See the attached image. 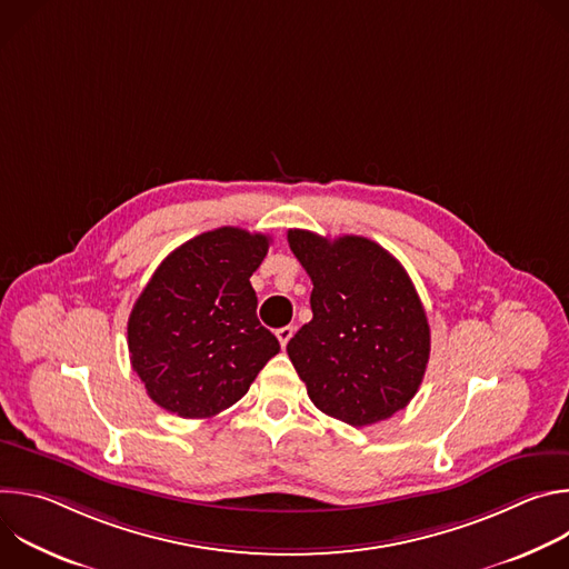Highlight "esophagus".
Masks as SVG:
<instances>
[{
	"label": "esophagus",
	"instance_id": "obj_1",
	"mask_svg": "<svg viewBox=\"0 0 569 569\" xmlns=\"http://www.w3.org/2000/svg\"><path fill=\"white\" fill-rule=\"evenodd\" d=\"M292 333H295V329L292 327H283V329H279L277 331V338H279V345L281 347H286L288 342H290V338H292Z\"/></svg>",
	"mask_w": 569,
	"mask_h": 569
}]
</instances>
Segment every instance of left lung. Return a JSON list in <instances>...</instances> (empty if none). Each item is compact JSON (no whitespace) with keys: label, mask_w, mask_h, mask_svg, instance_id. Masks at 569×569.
<instances>
[{"label":"left lung","mask_w":569,"mask_h":569,"mask_svg":"<svg viewBox=\"0 0 569 569\" xmlns=\"http://www.w3.org/2000/svg\"><path fill=\"white\" fill-rule=\"evenodd\" d=\"M288 242L312 281V319L286 351L315 408L353 428L393 417L419 391L430 358L412 279L362 236L290 229Z\"/></svg>","instance_id":"left-lung-1"}]
</instances>
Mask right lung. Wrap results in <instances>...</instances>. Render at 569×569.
Masks as SVG:
<instances>
[{
	"mask_svg": "<svg viewBox=\"0 0 569 569\" xmlns=\"http://www.w3.org/2000/svg\"><path fill=\"white\" fill-rule=\"evenodd\" d=\"M270 236L204 231L159 263L128 319L130 362L148 396L182 419H211L248 393L279 353L250 277Z\"/></svg>",
	"mask_w": 569,
	"mask_h": 569,
	"instance_id": "right-lung-1",
	"label": "right lung"
}]
</instances>
